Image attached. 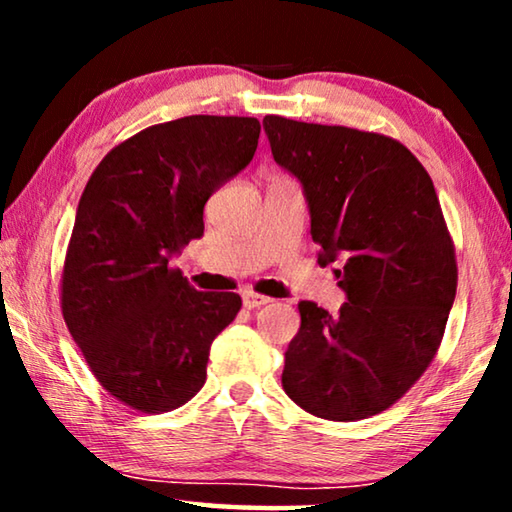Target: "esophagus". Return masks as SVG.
<instances>
[{"instance_id":"obj_1","label":"esophagus","mask_w":512,"mask_h":512,"mask_svg":"<svg viewBox=\"0 0 512 512\" xmlns=\"http://www.w3.org/2000/svg\"><path fill=\"white\" fill-rule=\"evenodd\" d=\"M268 302H271V298L262 296V293H255V291H246L244 293V307L246 309H257V307H262V305H268Z\"/></svg>"}]
</instances>
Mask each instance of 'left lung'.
Returning <instances> with one entry per match:
<instances>
[{
  "label": "left lung",
  "mask_w": 512,
  "mask_h": 512,
  "mask_svg": "<svg viewBox=\"0 0 512 512\" xmlns=\"http://www.w3.org/2000/svg\"><path fill=\"white\" fill-rule=\"evenodd\" d=\"M264 131L275 162L305 187L318 262L341 259L348 293L336 318L300 302L282 386L316 418H370L429 368L456 296V250L436 189L388 135L280 115H266Z\"/></svg>",
  "instance_id": "1"
}]
</instances>
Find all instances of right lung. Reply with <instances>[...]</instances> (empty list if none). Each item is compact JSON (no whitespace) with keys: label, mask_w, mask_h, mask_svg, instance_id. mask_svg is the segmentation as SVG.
<instances>
[{"label":"right lung","mask_w":512,"mask_h":512,"mask_svg":"<svg viewBox=\"0 0 512 512\" xmlns=\"http://www.w3.org/2000/svg\"><path fill=\"white\" fill-rule=\"evenodd\" d=\"M255 117L192 115L144 128L106 153L76 210L60 311L92 375L142 413L201 391L210 345L237 293L196 291L169 257L203 235V207L253 160Z\"/></svg>","instance_id":"add662e5"}]
</instances>
